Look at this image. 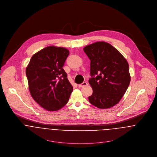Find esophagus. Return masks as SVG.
Masks as SVG:
<instances>
[{
	"mask_svg": "<svg viewBox=\"0 0 157 157\" xmlns=\"http://www.w3.org/2000/svg\"><path fill=\"white\" fill-rule=\"evenodd\" d=\"M87 85H88L87 82H83V83H81V84H79V85H78V87H79V88H82V87H83V86H86Z\"/></svg>",
	"mask_w": 157,
	"mask_h": 157,
	"instance_id": "esophagus-1",
	"label": "esophagus"
}]
</instances>
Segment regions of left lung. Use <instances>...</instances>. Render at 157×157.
<instances>
[{
	"mask_svg": "<svg viewBox=\"0 0 157 157\" xmlns=\"http://www.w3.org/2000/svg\"><path fill=\"white\" fill-rule=\"evenodd\" d=\"M90 60L89 83L93 93L90 103L101 109L117 105L128 89L131 77L129 65L112 45L98 42L83 49Z\"/></svg>",
	"mask_w": 157,
	"mask_h": 157,
	"instance_id": "obj_1",
	"label": "left lung"
}]
</instances>
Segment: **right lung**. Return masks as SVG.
I'll return each instance as SVG.
<instances>
[{"instance_id": "1", "label": "right lung", "mask_w": 157, "mask_h": 157, "mask_svg": "<svg viewBox=\"0 0 157 157\" xmlns=\"http://www.w3.org/2000/svg\"><path fill=\"white\" fill-rule=\"evenodd\" d=\"M69 54L66 48L48 46L33 56L26 69L32 97L47 111L63 108L73 90L63 68Z\"/></svg>"}]
</instances>
